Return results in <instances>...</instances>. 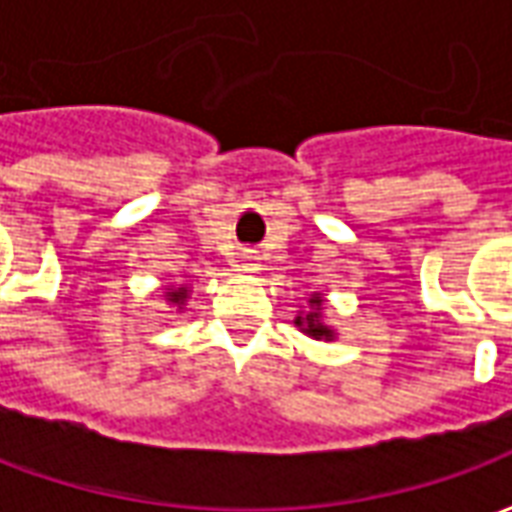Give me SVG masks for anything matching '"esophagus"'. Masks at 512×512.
<instances>
[{
	"label": "esophagus",
	"instance_id": "esophagus-1",
	"mask_svg": "<svg viewBox=\"0 0 512 512\" xmlns=\"http://www.w3.org/2000/svg\"><path fill=\"white\" fill-rule=\"evenodd\" d=\"M244 271H257V263H252V260H246Z\"/></svg>",
	"mask_w": 512,
	"mask_h": 512
}]
</instances>
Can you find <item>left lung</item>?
Listing matches in <instances>:
<instances>
[{
    "mask_svg": "<svg viewBox=\"0 0 512 512\" xmlns=\"http://www.w3.org/2000/svg\"><path fill=\"white\" fill-rule=\"evenodd\" d=\"M310 304L315 307V310H321V296L315 293V296L310 299ZM296 323H299V326L301 323H307V329H304V332L312 334V337H318V340H321V337H332V329H326L323 323H318V312H310L304 321H301V318H296Z\"/></svg>",
    "mask_w": 512,
    "mask_h": 512,
    "instance_id": "1",
    "label": "left lung"
}]
</instances>
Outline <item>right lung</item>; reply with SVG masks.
Here are the masks:
<instances>
[{"label": "right lung", "instance_id": "right-lung-1", "mask_svg": "<svg viewBox=\"0 0 512 512\" xmlns=\"http://www.w3.org/2000/svg\"><path fill=\"white\" fill-rule=\"evenodd\" d=\"M169 301H175V304H183V299H186V290L178 288V290H172V293H167Z\"/></svg>", "mask_w": 512, "mask_h": 512}]
</instances>
